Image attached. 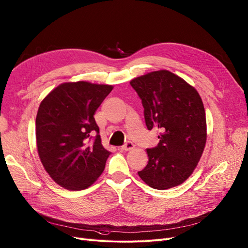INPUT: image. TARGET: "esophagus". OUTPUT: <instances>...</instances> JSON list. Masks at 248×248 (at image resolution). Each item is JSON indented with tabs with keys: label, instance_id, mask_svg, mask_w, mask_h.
Wrapping results in <instances>:
<instances>
[{
	"label": "esophagus",
	"instance_id": "34e87169",
	"mask_svg": "<svg viewBox=\"0 0 248 248\" xmlns=\"http://www.w3.org/2000/svg\"><path fill=\"white\" fill-rule=\"evenodd\" d=\"M134 148H135V145L132 142H127L124 146H122L121 149L124 151H130V150H133Z\"/></svg>",
	"mask_w": 248,
	"mask_h": 248
}]
</instances>
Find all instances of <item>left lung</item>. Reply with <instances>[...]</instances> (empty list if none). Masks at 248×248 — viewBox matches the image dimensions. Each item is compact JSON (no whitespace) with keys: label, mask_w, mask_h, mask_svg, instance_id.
I'll use <instances>...</instances> for the list:
<instances>
[{"label":"left lung","mask_w":248,"mask_h":248,"mask_svg":"<svg viewBox=\"0 0 248 248\" xmlns=\"http://www.w3.org/2000/svg\"><path fill=\"white\" fill-rule=\"evenodd\" d=\"M130 84L142 99L147 128L161 132L157 147L146 150L149 161L139 176L155 189L184 184L207 142L206 112L199 92L167 70L148 73Z\"/></svg>","instance_id":"1"}]
</instances>
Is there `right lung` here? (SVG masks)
<instances>
[{"label": "right lung", "instance_id": "1", "mask_svg": "<svg viewBox=\"0 0 248 248\" xmlns=\"http://www.w3.org/2000/svg\"><path fill=\"white\" fill-rule=\"evenodd\" d=\"M112 89V85L67 82L40 102L35 122L38 156L52 180L63 188H87L104 170L110 152L101 144L94 114Z\"/></svg>", "mask_w": 248, "mask_h": 248}]
</instances>
